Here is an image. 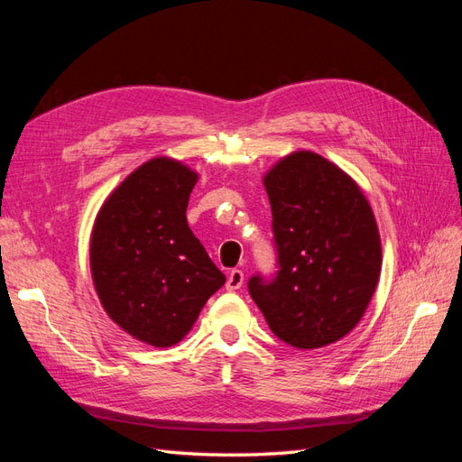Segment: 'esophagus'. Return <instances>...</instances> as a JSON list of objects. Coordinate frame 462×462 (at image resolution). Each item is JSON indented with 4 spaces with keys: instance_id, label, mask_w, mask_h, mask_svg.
Masks as SVG:
<instances>
[{
    "instance_id": "esophagus-1",
    "label": "esophagus",
    "mask_w": 462,
    "mask_h": 462,
    "mask_svg": "<svg viewBox=\"0 0 462 462\" xmlns=\"http://www.w3.org/2000/svg\"><path fill=\"white\" fill-rule=\"evenodd\" d=\"M243 283H245V273L241 270H231L229 275H227V283H226L227 291L241 289Z\"/></svg>"
}]
</instances>
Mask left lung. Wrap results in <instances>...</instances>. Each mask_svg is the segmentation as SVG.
<instances>
[{
    "instance_id": "1",
    "label": "left lung",
    "mask_w": 462,
    "mask_h": 462,
    "mask_svg": "<svg viewBox=\"0 0 462 462\" xmlns=\"http://www.w3.org/2000/svg\"><path fill=\"white\" fill-rule=\"evenodd\" d=\"M279 270L248 292L291 346L339 341L365 316L382 272V241L365 192L337 165L299 150L263 175Z\"/></svg>"
}]
</instances>
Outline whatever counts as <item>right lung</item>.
I'll use <instances>...</instances> for the list:
<instances>
[{
    "label": "right lung",
    "instance_id": "right-lung-1",
    "mask_svg": "<svg viewBox=\"0 0 462 462\" xmlns=\"http://www.w3.org/2000/svg\"><path fill=\"white\" fill-rule=\"evenodd\" d=\"M199 173L153 158L109 194L90 236L92 282L104 310L152 346L179 343L226 283L187 223Z\"/></svg>",
    "mask_w": 462,
    "mask_h": 462
}]
</instances>
